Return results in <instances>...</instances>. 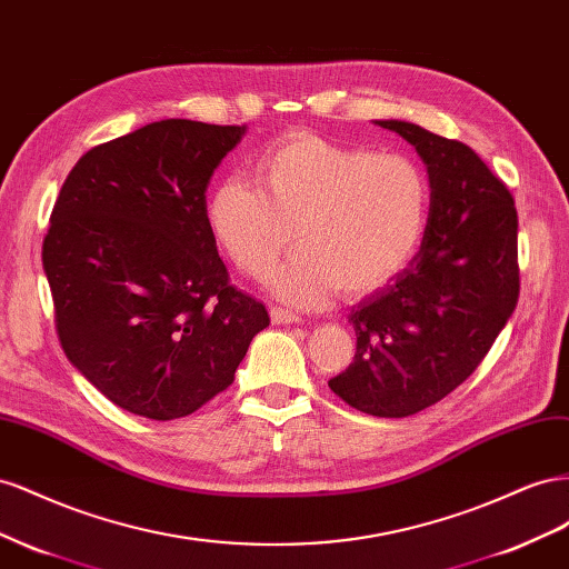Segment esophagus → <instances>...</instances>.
Instances as JSON below:
<instances>
[{"instance_id":"1","label":"esophagus","mask_w":569,"mask_h":569,"mask_svg":"<svg viewBox=\"0 0 569 569\" xmlns=\"http://www.w3.org/2000/svg\"><path fill=\"white\" fill-rule=\"evenodd\" d=\"M271 321L273 323H300L302 319L290 310H283V307H271Z\"/></svg>"}]
</instances>
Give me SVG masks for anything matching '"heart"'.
<instances>
[{
	"mask_svg": "<svg viewBox=\"0 0 569 569\" xmlns=\"http://www.w3.org/2000/svg\"><path fill=\"white\" fill-rule=\"evenodd\" d=\"M254 176L257 186L233 176L212 188L207 226L252 279H264L296 231L300 250L271 279L290 305L321 307L336 290L375 293L427 233L431 188L410 157L298 131L254 159Z\"/></svg>",
	"mask_w": 569,
	"mask_h": 569,
	"instance_id": "heart-1",
	"label": "heart"
}]
</instances>
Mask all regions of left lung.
<instances>
[{
	"label": "left lung",
	"instance_id": "obj_1",
	"mask_svg": "<svg viewBox=\"0 0 569 569\" xmlns=\"http://www.w3.org/2000/svg\"><path fill=\"white\" fill-rule=\"evenodd\" d=\"M427 164L421 248L391 283L352 307V365L329 381L350 408L410 417L472 375L519 296L517 209L508 186L465 142L410 121H377Z\"/></svg>",
	"mask_w": 569,
	"mask_h": 569
}]
</instances>
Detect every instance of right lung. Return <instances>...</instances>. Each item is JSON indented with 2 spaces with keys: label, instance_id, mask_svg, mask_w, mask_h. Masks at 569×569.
Instances as JSON below:
<instances>
[{
  "label": "right lung",
  "instance_id": "add662e5",
  "mask_svg": "<svg viewBox=\"0 0 569 569\" xmlns=\"http://www.w3.org/2000/svg\"><path fill=\"white\" fill-rule=\"evenodd\" d=\"M246 126L164 119L97 144L63 181L42 246L61 348L119 408L169 421L233 383L262 302L229 283L207 186Z\"/></svg>",
  "mask_w": 569,
  "mask_h": 569
}]
</instances>
